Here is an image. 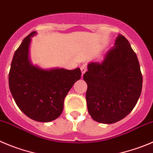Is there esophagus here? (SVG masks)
I'll return each mask as SVG.
<instances>
[{
  "label": "esophagus",
  "mask_w": 153,
  "mask_h": 153,
  "mask_svg": "<svg viewBox=\"0 0 153 153\" xmlns=\"http://www.w3.org/2000/svg\"><path fill=\"white\" fill-rule=\"evenodd\" d=\"M80 69H81V72H82V75H83V74L85 73V71H87V66L85 65H82V66L80 67Z\"/></svg>",
  "instance_id": "34e87169"
}]
</instances>
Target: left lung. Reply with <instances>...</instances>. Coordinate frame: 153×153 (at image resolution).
I'll return each instance as SVG.
<instances>
[{"label": "left lung", "mask_w": 153, "mask_h": 153, "mask_svg": "<svg viewBox=\"0 0 153 153\" xmlns=\"http://www.w3.org/2000/svg\"><path fill=\"white\" fill-rule=\"evenodd\" d=\"M83 79L88 113L94 121L112 124L129 114L140 96L143 76L128 40L119 34L104 60L88 64Z\"/></svg>", "instance_id": "left-lung-1"}]
</instances>
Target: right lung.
Masks as SVG:
<instances>
[{
  "label": "right lung",
  "instance_id": "1",
  "mask_svg": "<svg viewBox=\"0 0 153 153\" xmlns=\"http://www.w3.org/2000/svg\"><path fill=\"white\" fill-rule=\"evenodd\" d=\"M32 31L22 42L13 58L9 86L19 108L34 121L48 123L63 111L68 91L81 77L79 68L44 70L34 66L29 59Z\"/></svg>",
  "mask_w": 153,
  "mask_h": 153
}]
</instances>
